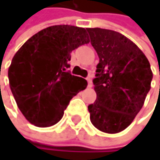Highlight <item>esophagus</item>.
<instances>
[{
  "instance_id": "34e87169",
  "label": "esophagus",
  "mask_w": 160,
  "mask_h": 160,
  "mask_svg": "<svg viewBox=\"0 0 160 160\" xmlns=\"http://www.w3.org/2000/svg\"><path fill=\"white\" fill-rule=\"evenodd\" d=\"M87 82H88V87H92V85H93V83H92V77L89 76L87 78Z\"/></svg>"
}]
</instances>
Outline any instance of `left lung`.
<instances>
[{
    "label": "left lung",
    "mask_w": 160,
    "mask_h": 160,
    "mask_svg": "<svg viewBox=\"0 0 160 160\" xmlns=\"http://www.w3.org/2000/svg\"><path fill=\"white\" fill-rule=\"evenodd\" d=\"M100 62L93 79L97 99L88 106L90 121L107 133H117L132 124L151 89L152 72L148 58L120 32L86 28Z\"/></svg>",
    "instance_id": "obj_1"
}]
</instances>
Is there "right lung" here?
Listing matches in <instances>:
<instances>
[{"instance_id":"add662e5","label":"right lung","mask_w":160,"mask_h":160,"mask_svg":"<svg viewBox=\"0 0 160 160\" xmlns=\"http://www.w3.org/2000/svg\"><path fill=\"white\" fill-rule=\"evenodd\" d=\"M86 29L69 25L46 28L18 50L8 68L16 103L32 125L46 128L60 121L70 100L86 88L84 78L71 75V52L89 43Z\"/></svg>"}]
</instances>
